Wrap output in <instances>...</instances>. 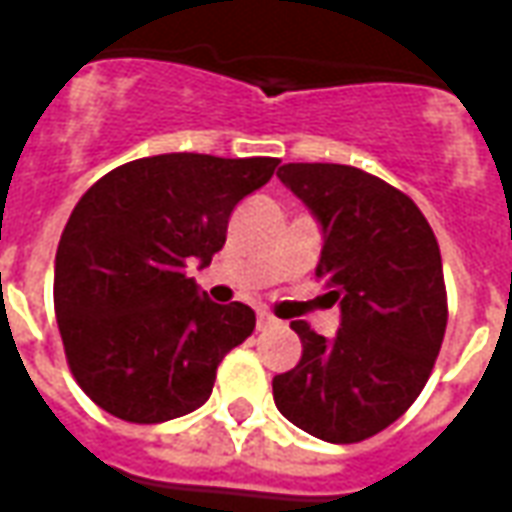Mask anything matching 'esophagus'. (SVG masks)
Returning <instances> with one entry per match:
<instances>
[{
	"instance_id": "34e87169",
	"label": "esophagus",
	"mask_w": 512,
	"mask_h": 512,
	"mask_svg": "<svg viewBox=\"0 0 512 512\" xmlns=\"http://www.w3.org/2000/svg\"><path fill=\"white\" fill-rule=\"evenodd\" d=\"M268 329H279V321L271 312H257V332H268Z\"/></svg>"
}]
</instances>
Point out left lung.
Returning <instances> with one entry per match:
<instances>
[{"instance_id": "obj_1", "label": "left lung", "mask_w": 512, "mask_h": 512, "mask_svg": "<svg viewBox=\"0 0 512 512\" xmlns=\"http://www.w3.org/2000/svg\"><path fill=\"white\" fill-rule=\"evenodd\" d=\"M277 178L323 230L315 274L340 307L334 340L293 321L299 365L274 376V403L332 444L376 436L428 384L447 329L441 252L411 197L365 169L285 164Z\"/></svg>"}]
</instances>
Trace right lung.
<instances>
[{
  "mask_svg": "<svg viewBox=\"0 0 512 512\" xmlns=\"http://www.w3.org/2000/svg\"><path fill=\"white\" fill-rule=\"evenodd\" d=\"M277 164L164 153L84 191L57 246L54 312L68 367L95 406L156 425L211 397L216 367L255 332V312L211 301L186 266L211 263L233 208Z\"/></svg>",
  "mask_w": 512,
  "mask_h": 512,
  "instance_id": "right-lung-1",
  "label": "right lung"
}]
</instances>
